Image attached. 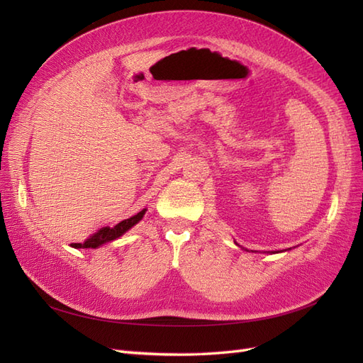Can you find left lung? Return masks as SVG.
Wrapping results in <instances>:
<instances>
[{
    "instance_id": "obj_1",
    "label": "left lung",
    "mask_w": 363,
    "mask_h": 363,
    "mask_svg": "<svg viewBox=\"0 0 363 363\" xmlns=\"http://www.w3.org/2000/svg\"><path fill=\"white\" fill-rule=\"evenodd\" d=\"M236 245H239L238 242H236ZM240 247V245H239ZM291 250V248H289ZM248 251V250H247ZM265 252H268V255H276V252H281V251H265Z\"/></svg>"
}]
</instances>
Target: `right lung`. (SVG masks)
<instances>
[{
    "label": "right lung",
    "mask_w": 363,
    "mask_h": 363,
    "mask_svg": "<svg viewBox=\"0 0 363 363\" xmlns=\"http://www.w3.org/2000/svg\"><path fill=\"white\" fill-rule=\"evenodd\" d=\"M145 212H147V208H142V211L139 213H136L135 216L124 219V221H121L119 224H116L112 228L104 227L100 230V232H96L92 238L86 239L83 244H71V247L72 248H98L107 242H112V240L121 238L124 233H127L131 227L136 225L140 219L144 218Z\"/></svg>",
    "instance_id": "right-lung-1"
}]
</instances>
